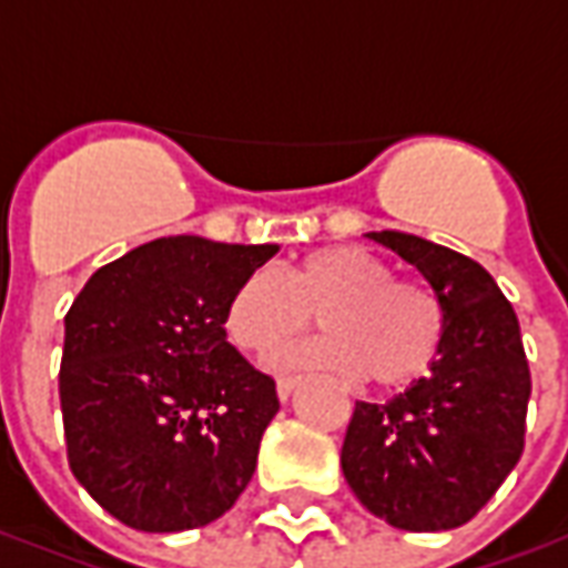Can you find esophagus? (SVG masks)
I'll return each mask as SVG.
<instances>
[{
	"label": "esophagus",
	"mask_w": 568,
	"mask_h": 568,
	"mask_svg": "<svg viewBox=\"0 0 568 568\" xmlns=\"http://www.w3.org/2000/svg\"><path fill=\"white\" fill-rule=\"evenodd\" d=\"M297 383H301V377H280V381H276V395H280L283 402H288L292 393L297 389Z\"/></svg>",
	"instance_id": "34e87169"
}]
</instances>
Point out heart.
I'll return each mask as SVG.
<instances>
[{
  "label": "heart",
  "instance_id": "obj_1",
  "mask_svg": "<svg viewBox=\"0 0 568 568\" xmlns=\"http://www.w3.org/2000/svg\"><path fill=\"white\" fill-rule=\"evenodd\" d=\"M310 316L325 337L285 353L280 368L368 377L381 389L417 383L438 356L447 325L432 288L395 280L368 248L328 246L297 258L285 276H243L227 297L224 332L240 353L267 362L307 332Z\"/></svg>",
  "mask_w": 568,
  "mask_h": 568
}]
</instances>
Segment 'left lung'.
Wrapping results in <instances>:
<instances>
[{
	"instance_id": "left-lung-1",
	"label": "left lung",
	"mask_w": 568,
	"mask_h": 568,
	"mask_svg": "<svg viewBox=\"0 0 568 568\" xmlns=\"http://www.w3.org/2000/svg\"><path fill=\"white\" fill-rule=\"evenodd\" d=\"M365 236L423 273L447 325L426 377L386 405L356 402L341 468L356 499L395 529H456L524 453L532 383L520 325L496 280L468 255L402 231Z\"/></svg>"
}]
</instances>
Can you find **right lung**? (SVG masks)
<instances>
[{"instance_id":"obj_1","label":"right lung","mask_w":568,"mask_h":568,"mask_svg":"<svg viewBox=\"0 0 568 568\" xmlns=\"http://www.w3.org/2000/svg\"><path fill=\"white\" fill-rule=\"evenodd\" d=\"M276 252L161 236L100 267L72 301L60 365L69 468L121 524L197 529L255 475L280 398L227 344L224 307Z\"/></svg>"}]
</instances>
